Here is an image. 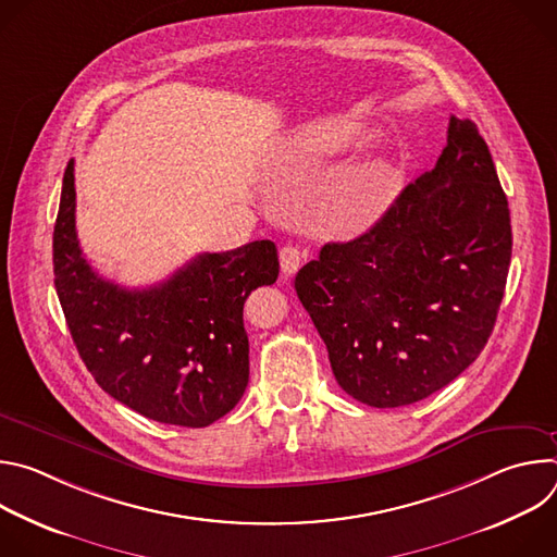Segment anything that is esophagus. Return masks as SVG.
<instances>
[{
	"label": "esophagus",
	"instance_id": "1",
	"mask_svg": "<svg viewBox=\"0 0 557 557\" xmlns=\"http://www.w3.org/2000/svg\"><path fill=\"white\" fill-rule=\"evenodd\" d=\"M280 264H282V271L286 275H293L297 273L299 264H301V251L295 247V245H284L280 249Z\"/></svg>",
	"mask_w": 557,
	"mask_h": 557
}]
</instances>
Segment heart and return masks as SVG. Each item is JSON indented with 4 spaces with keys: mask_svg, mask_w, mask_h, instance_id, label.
Instances as JSON below:
<instances>
[{
    "mask_svg": "<svg viewBox=\"0 0 557 557\" xmlns=\"http://www.w3.org/2000/svg\"><path fill=\"white\" fill-rule=\"evenodd\" d=\"M366 132L350 121H335L310 129L301 138V147L310 153H339L357 147L363 140ZM366 194H357V200H363Z\"/></svg>",
    "mask_w": 557,
    "mask_h": 557,
    "instance_id": "b5f03b06",
    "label": "heart"
}]
</instances>
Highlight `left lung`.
Listing matches in <instances>:
<instances>
[{"instance_id":"obj_1","label":"left lung","mask_w":557,"mask_h":557,"mask_svg":"<svg viewBox=\"0 0 557 557\" xmlns=\"http://www.w3.org/2000/svg\"><path fill=\"white\" fill-rule=\"evenodd\" d=\"M511 218L492 153L449 119L436 168L350 243H329L295 290L337 383L372 408L417 404L485 348L505 295Z\"/></svg>"}]
</instances>
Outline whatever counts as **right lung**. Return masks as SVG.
Instances as JSON below:
<instances>
[{
    "mask_svg": "<svg viewBox=\"0 0 557 557\" xmlns=\"http://www.w3.org/2000/svg\"><path fill=\"white\" fill-rule=\"evenodd\" d=\"M74 161L52 235L54 288L95 381L123 406L168 425L207 428L243 399L249 337L243 308L277 280L271 240L200 253L170 280L123 288L92 271L76 240Z\"/></svg>",
    "mask_w": 557,
    "mask_h": 557,
    "instance_id": "obj_1",
    "label": "right lung"
}]
</instances>
